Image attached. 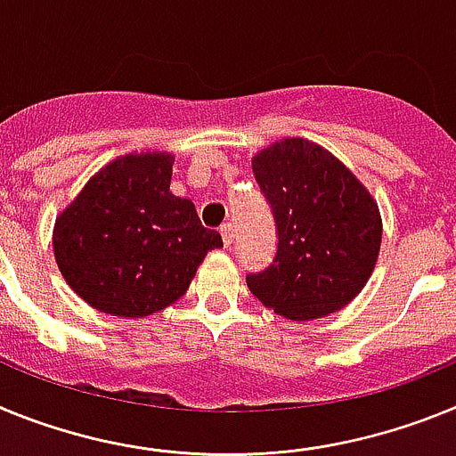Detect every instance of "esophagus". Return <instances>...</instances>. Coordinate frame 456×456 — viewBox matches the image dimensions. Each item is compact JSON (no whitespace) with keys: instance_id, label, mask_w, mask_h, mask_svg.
Segmentation results:
<instances>
[{"instance_id":"obj_1","label":"esophagus","mask_w":456,"mask_h":456,"mask_svg":"<svg viewBox=\"0 0 456 456\" xmlns=\"http://www.w3.org/2000/svg\"><path fill=\"white\" fill-rule=\"evenodd\" d=\"M220 233H223V243L229 248V245L233 243V224L232 223L223 224V227H220Z\"/></svg>"}]
</instances>
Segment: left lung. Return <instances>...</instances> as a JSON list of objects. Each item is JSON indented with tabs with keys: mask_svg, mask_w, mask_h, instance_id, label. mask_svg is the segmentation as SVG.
<instances>
[{
	"mask_svg": "<svg viewBox=\"0 0 456 456\" xmlns=\"http://www.w3.org/2000/svg\"><path fill=\"white\" fill-rule=\"evenodd\" d=\"M252 172L277 232L271 266L245 277L255 298L294 322L342 310L376 266V201L338 158L300 137L264 149Z\"/></svg>",
	"mask_w": 456,
	"mask_h": 456,
	"instance_id": "left-lung-1",
	"label": "left lung"
}]
</instances>
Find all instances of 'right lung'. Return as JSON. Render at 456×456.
<instances>
[{"label":"right lung","mask_w":456,"mask_h":456,"mask_svg":"<svg viewBox=\"0 0 456 456\" xmlns=\"http://www.w3.org/2000/svg\"><path fill=\"white\" fill-rule=\"evenodd\" d=\"M174 158L110 162L57 217L54 259L75 294L112 316H149L176 303L223 236L190 200L169 192Z\"/></svg>","instance_id":"obj_1"}]
</instances>
